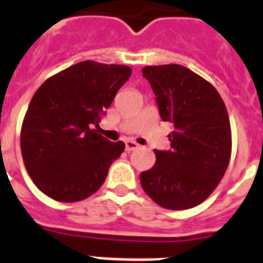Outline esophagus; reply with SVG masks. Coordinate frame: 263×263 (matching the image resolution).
Segmentation results:
<instances>
[{"label":"esophagus","instance_id":"esophagus-1","mask_svg":"<svg viewBox=\"0 0 263 263\" xmlns=\"http://www.w3.org/2000/svg\"><path fill=\"white\" fill-rule=\"evenodd\" d=\"M138 147H139V145H138L135 141H125V149L128 152L135 151V149H138Z\"/></svg>","mask_w":263,"mask_h":263}]
</instances>
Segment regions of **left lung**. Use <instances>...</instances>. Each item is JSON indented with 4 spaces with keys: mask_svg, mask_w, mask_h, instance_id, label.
I'll return each instance as SVG.
<instances>
[{
    "mask_svg": "<svg viewBox=\"0 0 263 263\" xmlns=\"http://www.w3.org/2000/svg\"><path fill=\"white\" fill-rule=\"evenodd\" d=\"M163 121L171 122V149L155 151L156 163L141 173V185L157 205L184 211L199 205L224 176L231 155L226 106L211 83L191 69L155 65L142 69Z\"/></svg>",
    "mask_w": 263,
    "mask_h": 263,
    "instance_id": "1",
    "label": "left lung"
}]
</instances>
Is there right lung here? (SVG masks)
<instances>
[{
  "mask_svg": "<svg viewBox=\"0 0 263 263\" xmlns=\"http://www.w3.org/2000/svg\"><path fill=\"white\" fill-rule=\"evenodd\" d=\"M131 72L126 65L78 62L48 78L34 93L22 124L21 149L29 176L43 194L78 202L103 185L125 145L110 142L95 128Z\"/></svg>",
  "mask_w": 263,
  "mask_h": 263,
  "instance_id": "obj_1",
  "label": "right lung"
}]
</instances>
